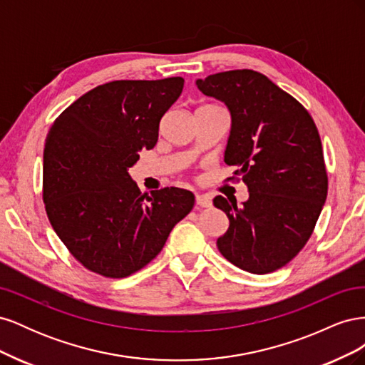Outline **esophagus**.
<instances>
[{
    "label": "esophagus",
    "instance_id": "obj_1",
    "mask_svg": "<svg viewBox=\"0 0 365 365\" xmlns=\"http://www.w3.org/2000/svg\"><path fill=\"white\" fill-rule=\"evenodd\" d=\"M212 197L207 195H196V205L197 207H212Z\"/></svg>",
    "mask_w": 365,
    "mask_h": 365
}]
</instances>
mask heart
I'll return each mask as SVG.
<instances>
[{"mask_svg":"<svg viewBox=\"0 0 365 365\" xmlns=\"http://www.w3.org/2000/svg\"><path fill=\"white\" fill-rule=\"evenodd\" d=\"M201 108H210V105L208 106H201Z\"/></svg>","mask_w":365,"mask_h":365,"instance_id":"b5f03b06","label":"heart"}]
</instances>
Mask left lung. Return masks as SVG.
I'll return each instance as SVG.
<instances>
[{
  "label": "left lung",
  "mask_w": 365,
  "mask_h": 365,
  "mask_svg": "<svg viewBox=\"0 0 365 365\" xmlns=\"http://www.w3.org/2000/svg\"><path fill=\"white\" fill-rule=\"evenodd\" d=\"M196 85L227 105L231 130L224 160L237 165L235 175L250 192L240 207L224 196L213 200L230 220L217 250L240 269L272 272L306 245L326 202L318 129L304 106L262 73L231 70Z\"/></svg>",
  "instance_id": "1"
}]
</instances>
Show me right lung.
Here are the masks:
<instances>
[{
    "label": "right lung",
    "mask_w": 365,
    "mask_h": 365,
    "mask_svg": "<svg viewBox=\"0 0 365 365\" xmlns=\"http://www.w3.org/2000/svg\"><path fill=\"white\" fill-rule=\"evenodd\" d=\"M182 77L114 81L54 120L43 148L42 197L53 230L86 269L121 279L158 256L195 196L178 187L141 193L128 172L158 141Z\"/></svg>",
    "instance_id": "right-lung-1"
}]
</instances>
